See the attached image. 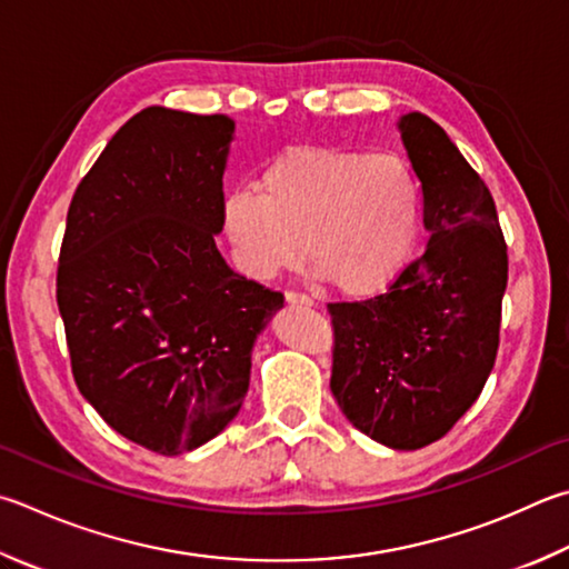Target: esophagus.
<instances>
[{
	"label": "esophagus",
	"instance_id": "1",
	"mask_svg": "<svg viewBox=\"0 0 569 569\" xmlns=\"http://www.w3.org/2000/svg\"><path fill=\"white\" fill-rule=\"evenodd\" d=\"M286 303H291V306H313V298L306 296V293H298V291H288L286 293Z\"/></svg>",
	"mask_w": 569,
	"mask_h": 569
}]
</instances>
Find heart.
<instances>
[{
    "label": "heart",
    "instance_id": "heart-1",
    "mask_svg": "<svg viewBox=\"0 0 569 569\" xmlns=\"http://www.w3.org/2000/svg\"><path fill=\"white\" fill-rule=\"evenodd\" d=\"M256 189L226 196L221 229L233 263L256 281L298 268L350 298L376 296L408 266L418 239V183L396 153L293 147Z\"/></svg>",
    "mask_w": 569,
    "mask_h": 569
}]
</instances>
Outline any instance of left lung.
Masks as SVG:
<instances>
[{"instance_id": "obj_1", "label": "left lung", "mask_w": 569, "mask_h": 569, "mask_svg": "<svg viewBox=\"0 0 569 569\" xmlns=\"http://www.w3.org/2000/svg\"><path fill=\"white\" fill-rule=\"evenodd\" d=\"M398 129L430 241L386 293L328 303L330 390L368 438L418 450L456 426L495 366L508 243L490 189L448 133L418 111Z\"/></svg>"}]
</instances>
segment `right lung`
I'll return each instance as SVG.
<instances>
[{"instance_id": "right-lung-1", "label": "right lung", "mask_w": 569, "mask_h": 569, "mask_svg": "<svg viewBox=\"0 0 569 569\" xmlns=\"http://www.w3.org/2000/svg\"><path fill=\"white\" fill-rule=\"evenodd\" d=\"M233 121L149 107L113 133L69 203L57 306L77 388L159 456L239 416L256 336L283 306L216 249Z\"/></svg>"}]
</instances>
